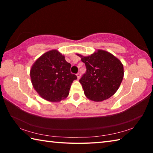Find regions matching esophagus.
Returning a JSON list of instances; mask_svg holds the SVG:
<instances>
[{
	"label": "esophagus",
	"instance_id": "obj_1",
	"mask_svg": "<svg viewBox=\"0 0 153 153\" xmlns=\"http://www.w3.org/2000/svg\"><path fill=\"white\" fill-rule=\"evenodd\" d=\"M76 76L77 77V79H79L80 78V76H81V74H80L79 72H78V73L76 74Z\"/></svg>",
	"mask_w": 153,
	"mask_h": 153
}]
</instances>
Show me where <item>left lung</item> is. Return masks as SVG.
<instances>
[{
	"label": "left lung",
	"mask_w": 153,
	"mask_h": 153,
	"mask_svg": "<svg viewBox=\"0 0 153 153\" xmlns=\"http://www.w3.org/2000/svg\"><path fill=\"white\" fill-rule=\"evenodd\" d=\"M77 55L86 67V72L79 79L85 96L95 102L112 97L123 78V65L120 59L100 49L90 56Z\"/></svg>",
	"instance_id": "8db88e82"
}]
</instances>
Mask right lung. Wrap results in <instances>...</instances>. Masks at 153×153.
Returning a JSON list of instances; mask_svg holds the SVG:
<instances>
[{
    "mask_svg": "<svg viewBox=\"0 0 153 153\" xmlns=\"http://www.w3.org/2000/svg\"><path fill=\"white\" fill-rule=\"evenodd\" d=\"M71 64L57 50H51L40 56L30 69L31 82L41 97L56 102L69 94L71 85L77 79L71 74Z\"/></svg>",
    "mask_w": 153,
    "mask_h": 153,
    "instance_id": "add662e5",
    "label": "right lung"
}]
</instances>
